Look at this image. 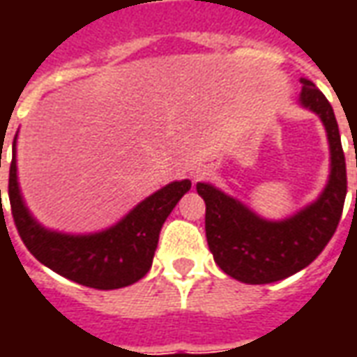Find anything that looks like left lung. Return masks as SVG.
<instances>
[{
    "mask_svg": "<svg viewBox=\"0 0 357 357\" xmlns=\"http://www.w3.org/2000/svg\"><path fill=\"white\" fill-rule=\"evenodd\" d=\"M300 105L321 118L331 149L329 181L319 199L294 216L269 222L210 183H197L206 202V241L214 260L241 283L281 281L314 262L337 231L346 199V162L335 112L314 82L302 78Z\"/></svg>",
    "mask_w": 357,
    "mask_h": 357,
    "instance_id": "8db88e82",
    "label": "left lung"
}]
</instances>
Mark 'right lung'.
Listing matches in <instances>:
<instances>
[{
    "instance_id": "1",
    "label": "right lung",
    "mask_w": 357,
    "mask_h": 357,
    "mask_svg": "<svg viewBox=\"0 0 357 357\" xmlns=\"http://www.w3.org/2000/svg\"><path fill=\"white\" fill-rule=\"evenodd\" d=\"M15 145L17 137L13 141V147ZM189 189V179L172 181L141 201L109 229L91 235H66L45 229L28 212L17 181L15 153L9 168L13 220L28 250L38 262L59 275L101 291L122 289L147 275L162 224Z\"/></svg>"
}]
</instances>
